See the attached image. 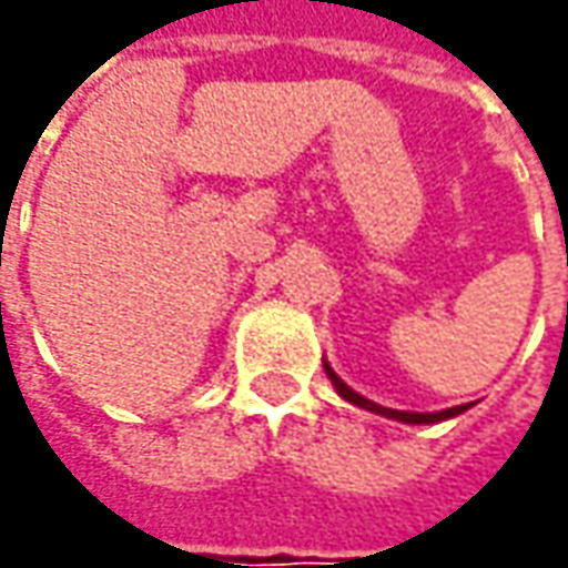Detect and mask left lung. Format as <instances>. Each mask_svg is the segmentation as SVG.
Here are the masks:
<instances>
[{"label":"left lung","instance_id":"left-lung-1","mask_svg":"<svg viewBox=\"0 0 568 568\" xmlns=\"http://www.w3.org/2000/svg\"><path fill=\"white\" fill-rule=\"evenodd\" d=\"M325 373H328V379H332V385L338 388V395L344 398V402L357 404V407H363V410H373V414H382V417H392V420H402V424H439V420H448V417H458L462 410H468V404H458V407H448V410H436V414H417V410H392V407H382V404L369 402V398H363V395H357L351 385H344V382L335 376V369L325 363Z\"/></svg>","mask_w":568,"mask_h":568}]
</instances>
